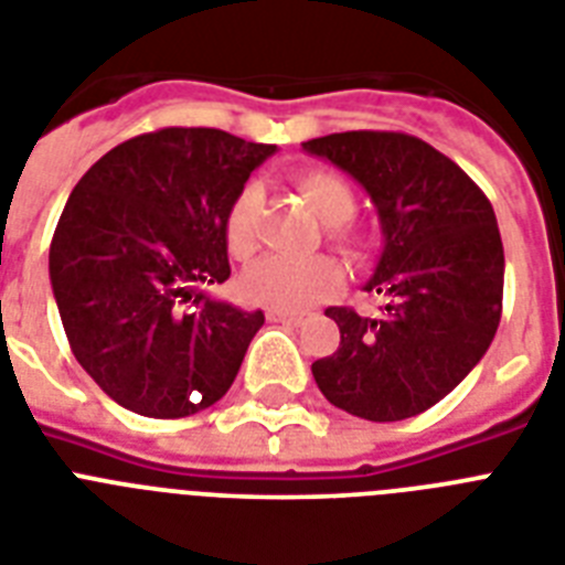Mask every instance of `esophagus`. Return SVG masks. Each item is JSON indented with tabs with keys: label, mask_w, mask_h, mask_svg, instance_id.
Instances as JSON below:
<instances>
[{
	"label": "esophagus",
	"mask_w": 565,
	"mask_h": 565,
	"mask_svg": "<svg viewBox=\"0 0 565 565\" xmlns=\"http://www.w3.org/2000/svg\"><path fill=\"white\" fill-rule=\"evenodd\" d=\"M268 320H271V323H282V326H302V317L282 315V311H268Z\"/></svg>",
	"instance_id": "obj_1"
}]
</instances>
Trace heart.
Returning <instances> with one entry per match:
<instances>
[{
    "label": "heart",
    "instance_id": "obj_1",
    "mask_svg": "<svg viewBox=\"0 0 565 565\" xmlns=\"http://www.w3.org/2000/svg\"><path fill=\"white\" fill-rule=\"evenodd\" d=\"M300 195L315 216L329 225V242L340 254L363 256L366 239L347 225L355 216V190L343 175L329 170H302L294 179ZM263 193L256 184H245L233 195L225 216V242L233 256H250L256 248V216H259ZM242 291L250 302L282 315H302L340 291L338 265L329 259H286L268 256L248 268L242 277Z\"/></svg>",
    "mask_w": 565,
    "mask_h": 565
}]
</instances>
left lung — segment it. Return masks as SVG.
I'll use <instances>...</instances> for the list:
<instances>
[{
	"label": "left lung",
	"mask_w": 565,
	"mask_h": 565,
	"mask_svg": "<svg viewBox=\"0 0 565 565\" xmlns=\"http://www.w3.org/2000/svg\"><path fill=\"white\" fill-rule=\"evenodd\" d=\"M370 193L384 250L366 291L377 317L326 309L340 329L334 355L311 375L334 407L366 422H401L439 404L491 347L502 315L500 227L488 195L422 138L334 132L302 143Z\"/></svg>",
	"instance_id": "1"
}]
</instances>
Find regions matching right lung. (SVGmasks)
Returning <instances> with one entry per match:
<instances>
[{
	"label": "right lung",
	"mask_w": 565,
	"mask_h": 565,
	"mask_svg": "<svg viewBox=\"0 0 565 565\" xmlns=\"http://www.w3.org/2000/svg\"><path fill=\"white\" fill-rule=\"evenodd\" d=\"M274 149L170 126L109 149L68 195L51 288L74 358L120 407L184 418L231 390L265 315L202 286L231 277L227 207Z\"/></svg>",
	"instance_id": "add662e5"
}]
</instances>
